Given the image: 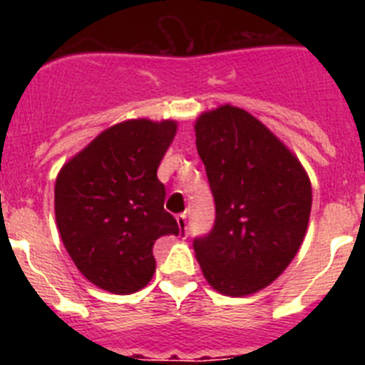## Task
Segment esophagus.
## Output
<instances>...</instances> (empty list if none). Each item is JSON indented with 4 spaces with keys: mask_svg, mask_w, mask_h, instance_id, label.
Here are the masks:
<instances>
[{
    "mask_svg": "<svg viewBox=\"0 0 365 365\" xmlns=\"http://www.w3.org/2000/svg\"><path fill=\"white\" fill-rule=\"evenodd\" d=\"M177 225H179V228L186 234V230H188V217H186L185 214H179L177 215Z\"/></svg>",
    "mask_w": 365,
    "mask_h": 365,
    "instance_id": "1",
    "label": "esophagus"
}]
</instances>
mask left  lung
<instances>
[{
    "mask_svg": "<svg viewBox=\"0 0 365 365\" xmlns=\"http://www.w3.org/2000/svg\"><path fill=\"white\" fill-rule=\"evenodd\" d=\"M195 144L215 201L214 228L193 240L195 257L217 292L254 294L278 278L302 247L311 180L265 124L234 106L202 113Z\"/></svg>",
    "mask_w": 365,
    "mask_h": 365,
    "instance_id": "8db88e82",
    "label": "left lung"
}]
</instances>
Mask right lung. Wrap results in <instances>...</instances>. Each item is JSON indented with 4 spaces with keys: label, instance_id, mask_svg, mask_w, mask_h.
<instances>
[{
    "label": "right lung",
    "instance_id": "1",
    "mask_svg": "<svg viewBox=\"0 0 365 365\" xmlns=\"http://www.w3.org/2000/svg\"><path fill=\"white\" fill-rule=\"evenodd\" d=\"M175 133V120L120 122L58 173L54 214L63 247L76 269L104 291H140L153 278L155 241L179 235L157 179Z\"/></svg>",
    "mask_w": 365,
    "mask_h": 365
}]
</instances>
